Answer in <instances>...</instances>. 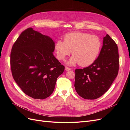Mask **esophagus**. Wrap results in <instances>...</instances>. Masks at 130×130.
<instances>
[{"label": "esophagus", "mask_w": 130, "mask_h": 130, "mask_svg": "<svg viewBox=\"0 0 130 130\" xmlns=\"http://www.w3.org/2000/svg\"><path fill=\"white\" fill-rule=\"evenodd\" d=\"M65 70H66V71H68V70H71V69H70L69 67H65Z\"/></svg>", "instance_id": "1"}]
</instances>
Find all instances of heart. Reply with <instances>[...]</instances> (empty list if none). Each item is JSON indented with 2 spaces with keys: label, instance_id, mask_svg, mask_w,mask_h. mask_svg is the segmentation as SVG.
Segmentation results:
<instances>
[{
  "label": "heart",
  "instance_id": "1",
  "mask_svg": "<svg viewBox=\"0 0 130 130\" xmlns=\"http://www.w3.org/2000/svg\"><path fill=\"white\" fill-rule=\"evenodd\" d=\"M64 42L58 40L54 45L55 52L58 60L63 61L72 53L67 62L69 65L78 63L86 67L92 64L100 54L102 43L96 35L75 31L64 35Z\"/></svg>",
  "mask_w": 130,
  "mask_h": 130
}]
</instances>
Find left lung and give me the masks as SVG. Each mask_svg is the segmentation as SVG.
<instances>
[{
  "instance_id": "1",
  "label": "left lung",
  "mask_w": 130,
  "mask_h": 130,
  "mask_svg": "<svg viewBox=\"0 0 130 130\" xmlns=\"http://www.w3.org/2000/svg\"><path fill=\"white\" fill-rule=\"evenodd\" d=\"M119 67L118 46L108 34L103 38L99 56L92 64L75 70V88L85 99L94 100L104 94L115 80Z\"/></svg>"
}]
</instances>
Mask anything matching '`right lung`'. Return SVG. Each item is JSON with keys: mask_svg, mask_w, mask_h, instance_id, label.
Masks as SVG:
<instances>
[{"mask_svg": "<svg viewBox=\"0 0 130 130\" xmlns=\"http://www.w3.org/2000/svg\"><path fill=\"white\" fill-rule=\"evenodd\" d=\"M52 38L27 28L12 48L10 64L14 81L25 94L37 99L49 97L64 67L54 56Z\"/></svg>", "mask_w": 130, "mask_h": 130, "instance_id": "add662e5", "label": "right lung"}]
</instances>
